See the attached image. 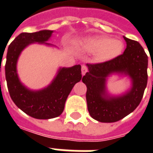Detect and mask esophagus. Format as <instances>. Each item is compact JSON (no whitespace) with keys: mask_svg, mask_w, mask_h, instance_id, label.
<instances>
[{"mask_svg":"<svg viewBox=\"0 0 153 153\" xmlns=\"http://www.w3.org/2000/svg\"><path fill=\"white\" fill-rule=\"evenodd\" d=\"M87 72H88V67L83 65H82V74L84 75Z\"/></svg>","mask_w":153,"mask_h":153,"instance_id":"obj_1","label":"esophagus"}]
</instances>
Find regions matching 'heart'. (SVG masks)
Instances as JSON below:
<instances>
[{
  "instance_id": "b5f03b06",
  "label": "heart",
  "mask_w": 153,
  "mask_h": 153,
  "mask_svg": "<svg viewBox=\"0 0 153 153\" xmlns=\"http://www.w3.org/2000/svg\"><path fill=\"white\" fill-rule=\"evenodd\" d=\"M87 49L97 53L98 60L108 61L118 57L124 50V44L121 41L111 39L105 36H98L87 38L83 42Z\"/></svg>"
}]
</instances>
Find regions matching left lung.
I'll use <instances>...</instances> for the list:
<instances>
[{
	"mask_svg": "<svg viewBox=\"0 0 153 153\" xmlns=\"http://www.w3.org/2000/svg\"><path fill=\"white\" fill-rule=\"evenodd\" d=\"M126 48L118 57L102 63L87 64L88 71L82 81L87 86L88 110L94 120L111 123L133 112L141 102L148 83V58L138 42L124 37ZM128 75L131 88L120 96H110L106 93V80L111 75Z\"/></svg>",
	"mask_w": 153,
	"mask_h": 153,
	"instance_id": "left-lung-1",
	"label": "left lung"
}]
</instances>
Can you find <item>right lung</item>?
Instances as JSON below:
<instances>
[{
    "instance_id": "right-lung-1",
    "label": "right lung",
    "mask_w": 153,
    "mask_h": 153,
    "mask_svg": "<svg viewBox=\"0 0 153 153\" xmlns=\"http://www.w3.org/2000/svg\"><path fill=\"white\" fill-rule=\"evenodd\" d=\"M52 33L51 30L22 33L10 44L6 55L5 79L12 101L27 115L40 120L61 115L69 94L74 84L82 79L81 65H76L70 68H60L51 83L42 90H29L19 81L16 65L22 51L34 42L50 46L51 44L45 42L49 40Z\"/></svg>"
}]
</instances>
